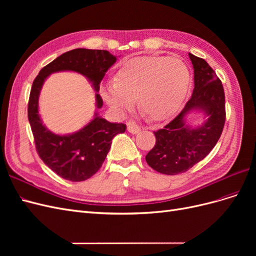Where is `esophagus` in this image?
Here are the masks:
<instances>
[{
    "mask_svg": "<svg viewBox=\"0 0 256 256\" xmlns=\"http://www.w3.org/2000/svg\"><path fill=\"white\" fill-rule=\"evenodd\" d=\"M127 130L129 131L130 134H138V132H140L141 131V127L138 126V125H136V122H127Z\"/></svg>",
    "mask_w": 256,
    "mask_h": 256,
    "instance_id": "esophagus-1",
    "label": "esophagus"
}]
</instances>
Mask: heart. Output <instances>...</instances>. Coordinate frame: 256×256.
I'll list each match as a JSON object with an SVG mask.
<instances>
[{"label":"heart","instance_id":"heart-1","mask_svg":"<svg viewBox=\"0 0 256 256\" xmlns=\"http://www.w3.org/2000/svg\"><path fill=\"white\" fill-rule=\"evenodd\" d=\"M190 85V72L177 58L140 56L128 60L104 84L102 95L113 110L125 112L138 98V109L152 122L171 118L180 110Z\"/></svg>","mask_w":256,"mask_h":256}]
</instances>
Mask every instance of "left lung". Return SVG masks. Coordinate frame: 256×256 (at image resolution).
I'll return each mask as SVG.
<instances>
[{"instance_id":"obj_1","label":"left lung","mask_w":256,"mask_h":256,"mask_svg":"<svg viewBox=\"0 0 256 256\" xmlns=\"http://www.w3.org/2000/svg\"><path fill=\"white\" fill-rule=\"evenodd\" d=\"M194 68V90L182 112L174 120L154 131L156 144L146 154L154 171L166 175L187 172L203 160L219 141L226 124V95L221 80L204 58L189 53ZM204 110V125L196 130L184 125V115L191 110Z\"/></svg>"}]
</instances>
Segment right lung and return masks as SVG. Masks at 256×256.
Returning <instances> with one entry per match:
<instances>
[{
	"label": "right lung",
	"instance_id": "right-lung-1",
	"mask_svg": "<svg viewBox=\"0 0 256 256\" xmlns=\"http://www.w3.org/2000/svg\"><path fill=\"white\" fill-rule=\"evenodd\" d=\"M116 60L106 50L74 49L62 54L46 65L33 81L28 118L32 129L36 152L44 164L60 177L70 182H83L98 172L109 152L112 138L126 131L125 124H113L95 116L88 126L70 136L54 134L46 128L38 115V96L47 76L56 72L72 70L88 76L95 90ZM98 109L102 98L96 94Z\"/></svg>",
	"mask_w": 256,
	"mask_h": 256
}]
</instances>
